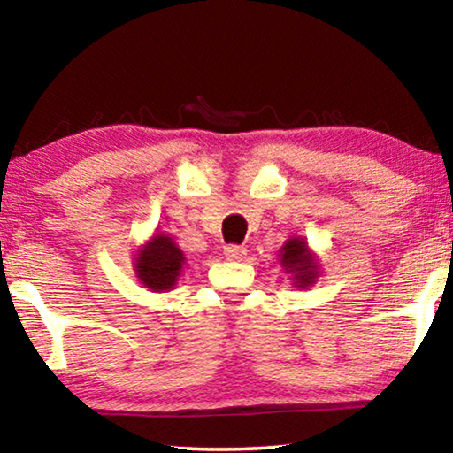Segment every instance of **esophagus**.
Returning a JSON list of instances; mask_svg holds the SVG:
<instances>
[{
	"label": "esophagus",
	"instance_id": "1",
	"mask_svg": "<svg viewBox=\"0 0 453 453\" xmlns=\"http://www.w3.org/2000/svg\"><path fill=\"white\" fill-rule=\"evenodd\" d=\"M224 254L227 259H232V262H240L245 256H248V250L242 248V245H235V243H229L224 248Z\"/></svg>",
	"mask_w": 453,
	"mask_h": 453
}]
</instances>
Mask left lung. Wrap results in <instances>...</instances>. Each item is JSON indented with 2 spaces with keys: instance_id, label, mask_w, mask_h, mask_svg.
<instances>
[{
  "instance_id": "left-lung-1",
  "label": "left lung",
  "mask_w": 453,
  "mask_h": 453,
  "mask_svg": "<svg viewBox=\"0 0 453 453\" xmlns=\"http://www.w3.org/2000/svg\"><path fill=\"white\" fill-rule=\"evenodd\" d=\"M281 264L286 265L288 272L296 273V283L300 288L310 286V283H313L318 278L316 259L311 257L305 242L297 240V237H294V240H289L286 245H283Z\"/></svg>"
}]
</instances>
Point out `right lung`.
I'll return each mask as SVG.
<instances>
[{"mask_svg": "<svg viewBox=\"0 0 453 453\" xmlns=\"http://www.w3.org/2000/svg\"><path fill=\"white\" fill-rule=\"evenodd\" d=\"M181 250L167 235H156L137 254L135 272L145 288L153 291L172 289L183 265Z\"/></svg>", "mask_w": 453, "mask_h": 453, "instance_id": "add662e5", "label": "right lung"}]
</instances>
